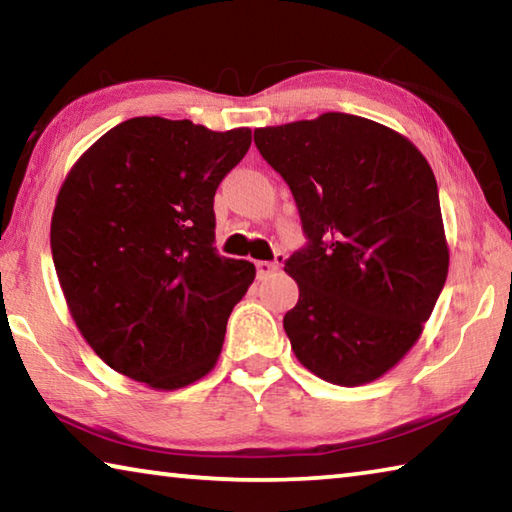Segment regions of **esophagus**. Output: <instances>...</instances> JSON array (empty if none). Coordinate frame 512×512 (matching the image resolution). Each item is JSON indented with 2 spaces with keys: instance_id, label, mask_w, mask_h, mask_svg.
<instances>
[{
  "instance_id": "obj_1",
  "label": "esophagus",
  "mask_w": 512,
  "mask_h": 512,
  "mask_svg": "<svg viewBox=\"0 0 512 512\" xmlns=\"http://www.w3.org/2000/svg\"><path fill=\"white\" fill-rule=\"evenodd\" d=\"M257 277L259 280H266V277H271L277 268H280V264L277 262H257Z\"/></svg>"
}]
</instances>
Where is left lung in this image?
<instances>
[{"instance_id":"left-lung-1","label":"left lung","mask_w":512,"mask_h":512,"mask_svg":"<svg viewBox=\"0 0 512 512\" xmlns=\"http://www.w3.org/2000/svg\"><path fill=\"white\" fill-rule=\"evenodd\" d=\"M296 198L307 248L284 262L298 361L339 386L375 381L420 339L449 268L438 185L424 155L377 121L325 112L255 128Z\"/></svg>"}]
</instances>
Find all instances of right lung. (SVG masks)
Segmentation results:
<instances>
[{
    "instance_id": "1",
    "label": "right lung",
    "mask_w": 512,
    "mask_h": 512,
    "mask_svg": "<svg viewBox=\"0 0 512 512\" xmlns=\"http://www.w3.org/2000/svg\"><path fill=\"white\" fill-rule=\"evenodd\" d=\"M250 128L133 117L99 137L60 187L51 255L69 314L112 370L176 391L216 366L230 311L255 280L214 248V194Z\"/></svg>"
}]
</instances>
